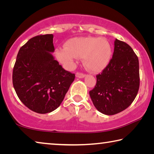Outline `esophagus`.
<instances>
[{"label":"esophagus","instance_id":"34e87169","mask_svg":"<svg viewBox=\"0 0 154 154\" xmlns=\"http://www.w3.org/2000/svg\"><path fill=\"white\" fill-rule=\"evenodd\" d=\"M85 76V74L82 73V72H77L76 73V77H79V78H83Z\"/></svg>","mask_w":154,"mask_h":154}]
</instances>
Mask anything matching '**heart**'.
I'll return each instance as SVG.
<instances>
[{
    "instance_id": "b5f03b06",
    "label": "heart",
    "mask_w": 154,
    "mask_h": 154,
    "mask_svg": "<svg viewBox=\"0 0 154 154\" xmlns=\"http://www.w3.org/2000/svg\"><path fill=\"white\" fill-rule=\"evenodd\" d=\"M56 55L58 60L67 67L73 65L76 58H83V64L87 69L96 72L108 64L111 48L105 38L75 37L67 41L65 49H58Z\"/></svg>"
}]
</instances>
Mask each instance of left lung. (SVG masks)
Segmentation results:
<instances>
[{
  "mask_svg": "<svg viewBox=\"0 0 154 154\" xmlns=\"http://www.w3.org/2000/svg\"><path fill=\"white\" fill-rule=\"evenodd\" d=\"M140 85L139 59L128 44L116 39L112 58L96 75V83L90 91L98 111L111 116L125 110L136 98Z\"/></svg>",
  "mask_w": 154,
  "mask_h": 154,
  "instance_id": "left-lung-1",
  "label": "left lung"
}]
</instances>
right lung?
<instances>
[{
    "mask_svg": "<svg viewBox=\"0 0 154 154\" xmlns=\"http://www.w3.org/2000/svg\"><path fill=\"white\" fill-rule=\"evenodd\" d=\"M54 35H40L21 47L13 69V85L18 98L38 113H48L60 105L74 73L54 60Z\"/></svg>",
    "mask_w": 154,
    "mask_h": 154,
    "instance_id": "add662e5",
    "label": "right lung"
}]
</instances>
